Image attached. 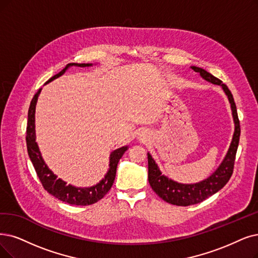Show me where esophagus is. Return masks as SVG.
I'll return each mask as SVG.
<instances>
[{
  "instance_id": "1",
  "label": "esophagus",
  "mask_w": 258,
  "mask_h": 258,
  "mask_svg": "<svg viewBox=\"0 0 258 258\" xmlns=\"http://www.w3.org/2000/svg\"><path fill=\"white\" fill-rule=\"evenodd\" d=\"M139 139L140 140H145L146 139V135L144 132H140L139 133Z\"/></svg>"
}]
</instances>
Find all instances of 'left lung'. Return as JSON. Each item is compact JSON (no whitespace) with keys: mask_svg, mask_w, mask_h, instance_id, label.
<instances>
[{"mask_svg":"<svg viewBox=\"0 0 258 258\" xmlns=\"http://www.w3.org/2000/svg\"><path fill=\"white\" fill-rule=\"evenodd\" d=\"M195 72L200 74V76L209 82H212L214 85L221 86L224 93L229 98V101L232 108V114L235 123V131L233 135V139L231 142L230 148L226 152L225 157L220 164V166L216 169V171L210 176L208 179H205L201 182L195 184H182L176 181H172L165 177L160 171L158 165L154 162L152 157L147 153L148 157V181L151 188L156 192L160 198L164 201H166L170 204L178 205V207H188V205L197 204L205 199L211 197L212 195L216 194L220 190L224 185L229 182L232 177L234 163L237 148H238L239 137H240V125L238 115H237L236 105L233 98V95L229 88L226 87L222 81L217 77L213 76L209 72L198 68V67H190Z\"/></svg>","mask_w":258,"mask_h":258,"instance_id":"left-lung-1","label":"left lung"}]
</instances>
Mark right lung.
I'll return each instance as SVG.
<instances>
[{
    "mask_svg": "<svg viewBox=\"0 0 258 258\" xmlns=\"http://www.w3.org/2000/svg\"><path fill=\"white\" fill-rule=\"evenodd\" d=\"M76 66L80 68L91 67L92 63H69L60 73L56 74L51 78H49L45 84H48L49 81L58 78L59 76L63 75L66 71L72 67ZM42 89H39L35 96L30 102L29 110H28V120H27V128H26V145H27V152L30 161H32L35 170L37 172V176L40 179V182L42 183V186L44 189L49 192L51 196H54L60 201L67 202L69 204L73 205H90L96 203L100 199L105 197V195L110 190L112 187L113 182L115 179L116 174V167L118 161L122 157V154L128 149L127 146L120 147L116 150L113 151L110 154V164H109V170L105 178L102 179L98 184L94 185L91 187H75L73 185H67V182L62 181L61 179H57L56 174L53 173L45 164L44 160L41 157V152L36 143V130H35V112H36V104L38 100V96Z\"/></svg>",
    "mask_w": 258,
    "mask_h": 258,
    "instance_id": "add662e5",
    "label": "right lung"
}]
</instances>
